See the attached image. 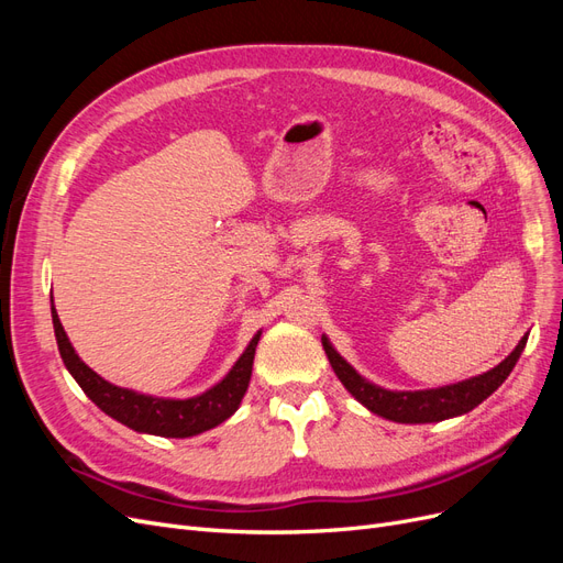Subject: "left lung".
<instances>
[{"label":"left lung","instance_id":"left-lung-1","mask_svg":"<svg viewBox=\"0 0 563 563\" xmlns=\"http://www.w3.org/2000/svg\"><path fill=\"white\" fill-rule=\"evenodd\" d=\"M526 340L528 335L519 340V345L509 352L498 366H493L490 371L482 373V376H474V378L444 385V387H432V389H385L364 378L362 373L345 360V356H340V352L333 347V343L327 335H321V345L329 356L331 368L338 376V380L343 383L350 395L362 406H366L371 413H376L391 422L422 424V422H439V420H449L455 416L470 413L472 408H476L484 399H488L517 366L519 356L526 347Z\"/></svg>","mask_w":563,"mask_h":563}]
</instances>
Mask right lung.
<instances>
[{
  "instance_id": "obj_1",
  "label": "right lung",
  "mask_w": 563,
  "mask_h": 563,
  "mask_svg": "<svg viewBox=\"0 0 563 563\" xmlns=\"http://www.w3.org/2000/svg\"><path fill=\"white\" fill-rule=\"evenodd\" d=\"M51 317H54L56 343L63 356V364L70 371V376L77 380V385L84 389V395H87L100 411L108 413L117 422L126 424L129 430L168 439L197 437L234 416L249 389L255 347H258V340L263 333L258 331L249 340L246 350L225 373L223 380H218L213 387L201 391V395L174 399L143 395V391L119 387L108 383L106 378H100L93 368H89L79 360V354L75 352L70 338H67L58 319V312L54 310Z\"/></svg>"
}]
</instances>
